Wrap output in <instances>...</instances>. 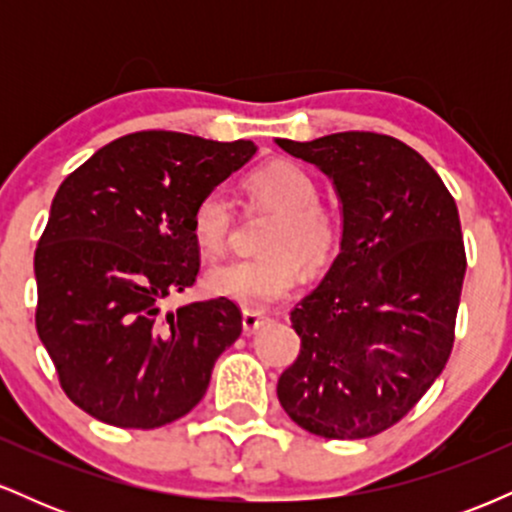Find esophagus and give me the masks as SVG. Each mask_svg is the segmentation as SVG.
Here are the masks:
<instances>
[{"instance_id": "1", "label": "esophagus", "mask_w": 512, "mask_h": 512, "mask_svg": "<svg viewBox=\"0 0 512 512\" xmlns=\"http://www.w3.org/2000/svg\"><path fill=\"white\" fill-rule=\"evenodd\" d=\"M264 322H267V317L260 315V313H255V310H245V313H243V330L248 332V334H252L255 330H260Z\"/></svg>"}]
</instances>
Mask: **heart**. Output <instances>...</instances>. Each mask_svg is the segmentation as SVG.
Wrapping results in <instances>:
<instances>
[{"instance_id": "heart-1", "label": "heart", "mask_w": 512, "mask_h": 512, "mask_svg": "<svg viewBox=\"0 0 512 512\" xmlns=\"http://www.w3.org/2000/svg\"><path fill=\"white\" fill-rule=\"evenodd\" d=\"M252 204L279 214L269 228L264 250L269 255L214 264L207 274L216 296L236 301L248 310H262L293 291L301 267L320 272L337 255L342 226L320 204V185L293 161H272L252 170L245 180ZM236 209L223 190H209L197 199L190 214V231L202 250L221 252L231 238Z\"/></svg>"}]
</instances>
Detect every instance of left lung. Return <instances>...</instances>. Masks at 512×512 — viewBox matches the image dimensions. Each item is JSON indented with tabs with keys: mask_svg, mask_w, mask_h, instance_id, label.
<instances>
[{
	"mask_svg": "<svg viewBox=\"0 0 512 512\" xmlns=\"http://www.w3.org/2000/svg\"><path fill=\"white\" fill-rule=\"evenodd\" d=\"M276 144L330 175L344 214L342 252L291 310L301 351L276 397L315 436H378L450 358L467 269L457 204L426 158L387 134Z\"/></svg>",
	"mask_w": 512,
	"mask_h": 512,
	"instance_id": "1",
	"label": "left lung"
}]
</instances>
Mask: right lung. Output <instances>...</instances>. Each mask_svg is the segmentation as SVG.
<instances>
[{"label":"right lung","mask_w":512,"mask_h":512,"mask_svg":"<svg viewBox=\"0 0 512 512\" xmlns=\"http://www.w3.org/2000/svg\"><path fill=\"white\" fill-rule=\"evenodd\" d=\"M257 146L134 132L69 173L35 248V327L79 409L117 428H158L207 392L243 332L228 298L161 313L199 272L192 207Z\"/></svg>","instance_id":"1"}]
</instances>
